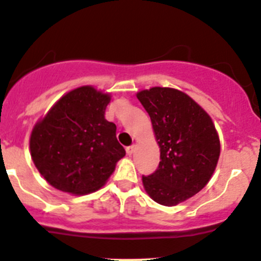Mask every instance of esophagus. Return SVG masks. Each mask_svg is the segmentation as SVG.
Returning <instances> with one entry per match:
<instances>
[{
	"label": "esophagus",
	"mask_w": 261,
	"mask_h": 261,
	"mask_svg": "<svg viewBox=\"0 0 261 261\" xmlns=\"http://www.w3.org/2000/svg\"><path fill=\"white\" fill-rule=\"evenodd\" d=\"M125 151H127V153L130 156V154H133L134 151H136V146H128L127 148H125Z\"/></svg>",
	"instance_id": "34e87169"
}]
</instances>
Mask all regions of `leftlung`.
I'll return each instance as SVG.
<instances>
[{"mask_svg": "<svg viewBox=\"0 0 261 261\" xmlns=\"http://www.w3.org/2000/svg\"><path fill=\"white\" fill-rule=\"evenodd\" d=\"M160 146L156 171L142 176L147 194L172 207L199 193L215 172L221 144L210 115L190 96L170 87L137 94Z\"/></svg>", "mask_w": 261, "mask_h": 261, "instance_id": "8db88e82", "label": "left lung"}]
</instances>
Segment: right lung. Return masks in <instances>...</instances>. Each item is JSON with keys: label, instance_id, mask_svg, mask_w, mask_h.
<instances>
[{"label": "right lung", "instance_id": "add662e5", "mask_svg": "<svg viewBox=\"0 0 261 261\" xmlns=\"http://www.w3.org/2000/svg\"><path fill=\"white\" fill-rule=\"evenodd\" d=\"M110 95L92 86L62 96L30 136L34 165L51 187L69 194L96 192L125 156L117 125L105 119Z\"/></svg>", "mask_w": 261, "mask_h": 261}]
</instances>
